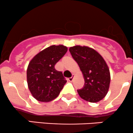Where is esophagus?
I'll list each match as a JSON object with an SVG mask.
<instances>
[{
	"label": "esophagus",
	"mask_w": 133,
	"mask_h": 133,
	"mask_svg": "<svg viewBox=\"0 0 133 133\" xmlns=\"http://www.w3.org/2000/svg\"><path fill=\"white\" fill-rule=\"evenodd\" d=\"M73 80H74V76H72L70 78H68V80H69L70 82H72Z\"/></svg>",
	"instance_id": "1"
}]
</instances>
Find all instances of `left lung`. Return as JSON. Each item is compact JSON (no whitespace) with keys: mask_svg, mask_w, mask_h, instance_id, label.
Segmentation results:
<instances>
[{"mask_svg":"<svg viewBox=\"0 0 133 133\" xmlns=\"http://www.w3.org/2000/svg\"><path fill=\"white\" fill-rule=\"evenodd\" d=\"M69 51L85 80L83 87L77 90L79 95L88 102H99L107 95L111 82L106 62L97 51L88 46H75Z\"/></svg>","mask_w":133,"mask_h":133,"instance_id":"8db88e82","label":"left lung"}]
</instances>
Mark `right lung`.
<instances>
[{
    "label": "right lung",
    "mask_w": 133,
    "mask_h": 133,
    "mask_svg": "<svg viewBox=\"0 0 133 133\" xmlns=\"http://www.w3.org/2000/svg\"><path fill=\"white\" fill-rule=\"evenodd\" d=\"M68 48L52 45L38 53L27 69V82L31 94L37 101L47 102L57 97L66 82L62 71L55 69L56 63Z\"/></svg>",
    "instance_id": "obj_1"
}]
</instances>
